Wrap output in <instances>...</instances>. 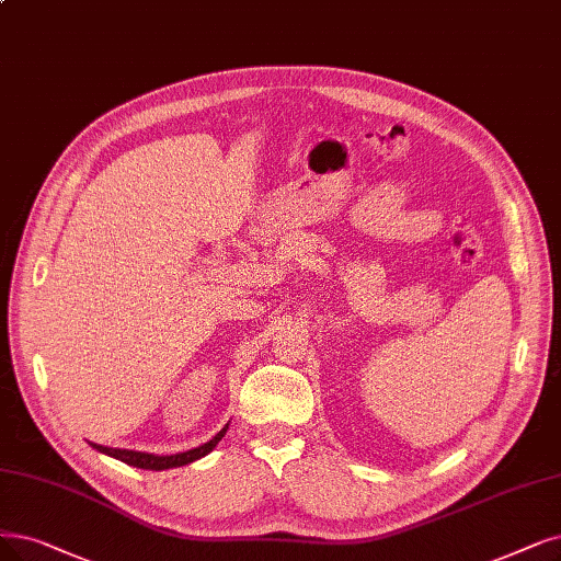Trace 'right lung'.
Segmentation results:
<instances>
[{
	"instance_id": "obj_1",
	"label": "right lung",
	"mask_w": 561,
	"mask_h": 561,
	"mask_svg": "<svg viewBox=\"0 0 561 561\" xmlns=\"http://www.w3.org/2000/svg\"><path fill=\"white\" fill-rule=\"evenodd\" d=\"M228 433V425L222 428L216 437H211L207 444L197 446V449H191V451H184V454H174V456H153V454H142V451H128V449H110V446H101V444H92L96 451L105 454V456H112L117 458L126 465H133V467H140V469H156V472H161V469H170V467H182V465H188L197 458L207 456L214 446L226 437Z\"/></svg>"
}]
</instances>
